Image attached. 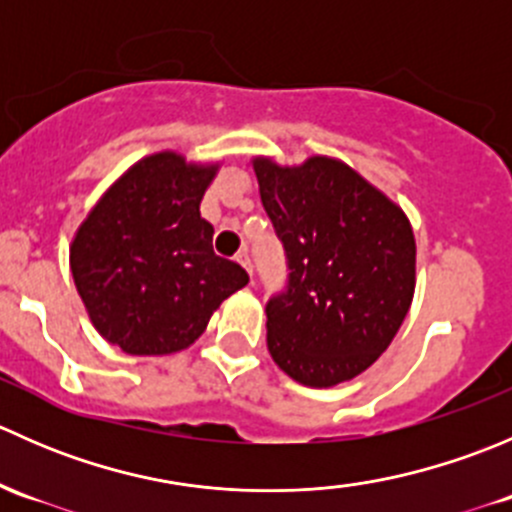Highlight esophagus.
Listing matches in <instances>:
<instances>
[{"label": "esophagus", "mask_w": 512, "mask_h": 512, "mask_svg": "<svg viewBox=\"0 0 512 512\" xmlns=\"http://www.w3.org/2000/svg\"><path fill=\"white\" fill-rule=\"evenodd\" d=\"M237 262H240L242 267H245L247 272H250V277H252V262H250V255H247V250H242V252H237V257H235Z\"/></svg>", "instance_id": "obj_1"}]
</instances>
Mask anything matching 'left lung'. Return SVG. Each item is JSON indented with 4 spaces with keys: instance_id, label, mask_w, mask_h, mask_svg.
Masks as SVG:
<instances>
[{
    "instance_id": "8db88e82",
    "label": "left lung",
    "mask_w": 512,
    "mask_h": 512,
    "mask_svg": "<svg viewBox=\"0 0 512 512\" xmlns=\"http://www.w3.org/2000/svg\"><path fill=\"white\" fill-rule=\"evenodd\" d=\"M260 198L287 255L267 302V349L294 381L327 389L369 369L414 299L416 240L404 210L337 158H255Z\"/></svg>"
}]
</instances>
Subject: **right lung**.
<instances>
[{
    "mask_svg": "<svg viewBox=\"0 0 512 512\" xmlns=\"http://www.w3.org/2000/svg\"><path fill=\"white\" fill-rule=\"evenodd\" d=\"M218 163L163 151L138 160L94 205L71 242V275L108 344L126 354L188 349L215 309L250 282L213 252L200 200Z\"/></svg>",
    "mask_w": 512,
    "mask_h": 512,
    "instance_id": "1",
    "label": "right lung"
}]
</instances>
